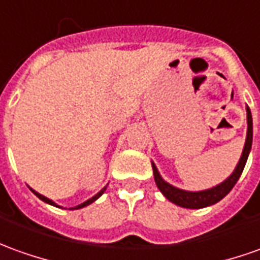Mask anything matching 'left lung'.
<instances>
[{"label": "left lung", "instance_id": "obj_1", "mask_svg": "<svg viewBox=\"0 0 260 260\" xmlns=\"http://www.w3.org/2000/svg\"><path fill=\"white\" fill-rule=\"evenodd\" d=\"M246 140H245V146H243L241 158L236 164L235 170L232 171V174L229 175L228 178H225L222 182L216 184L215 187L208 188V189H201V191H187L182 188L174 187L173 184L167 182L161 174L158 173V168L155 167L153 161V173H154V181L157 184V187L161 191V194L167 198L168 201H171L178 207L189 209H200L214 205L216 202H219L223 197L229 194V191L234 188L236 181L239 180V177L242 174L245 164L249 157L250 148H252V139H253V124H252V114H250V109L246 106Z\"/></svg>", "mask_w": 260, "mask_h": 260}]
</instances>
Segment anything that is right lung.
<instances>
[{
  "label": "right lung",
  "instance_id": "add662e5",
  "mask_svg": "<svg viewBox=\"0 0 260 260\" xmlns=\"http://www.w3.org/2000/svg\"><path fill=\"white\" fill-rule=\"evenodd\" d=\"M106 188H107V185H105V187L102 188V189H100V191H99V192H98V194L93 195L92 198H89L87 201L82 202V204H79V205H76V207H73V208H71V209H80V208H85V207H87V205H90L92 202H94V201H96V200H98V198H100V197L103 195V192L106 191ZM29 189H31V191H32V192H34V194L37 195V197H38V198H39V200H42V201L46 202V204H49V205H53V207H58V208H60V207H59V205H58V204H56V202H53V201H52V200H49V198H46L45 195L39 194V192H37L35 189H32L31 187H29Z\"/></svg>",
  "mask_w": 260,
  "mask_h": 260
}]
</instances>
